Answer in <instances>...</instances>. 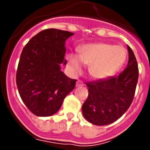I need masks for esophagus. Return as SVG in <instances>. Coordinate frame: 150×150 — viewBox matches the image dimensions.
I'll list each match as a JSON object with an SVG mask.
<instances>
[{
	"label": "esophagus",
	"mask_w": 150,
	"mask_h": 150,
	"mask_svg": "<svg viewBox=\"0 0 150 150\" xmlns=\"http://www.w3.org/2000/svg\"><path fill=\"white\" fill-rule=\"evenodd\" d=\"M84 86V84H83V83L82 81H80V80H77L76 81V87H82Z\"/></svg>",
	"instance_id": "esophagus-1"
}]
</instances>
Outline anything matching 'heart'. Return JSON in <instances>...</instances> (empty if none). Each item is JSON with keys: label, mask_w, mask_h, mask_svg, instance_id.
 Here are the masks:
<instances>
[{"label": "heart", "mask_w": 150, "mask_h": 150, "mask_svg": "<svg viewBox=\"0 0 150 150\" xmlns=\"http://www.w3.org/2000/svg\"><path fill=\"white\" fill-rule=\"evenodd\" d=\"M126 50L120 46L106 43H88L79 50V55L68 54L67 65L71 74L83 71V64L88 66V73L98 80L106 79L120 71L126 61Z\"/></svg>", "instance_id": "1"}]
</instances>
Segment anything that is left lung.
Listing matches in <instances>:
<instances>
[{"instance_id": "1", "label": "left lung", "mask_w": 150, "mask_h": 150, "mask_svg": "<svg viewBox=\"0 0 150 150\" xmlns=\"http://www.w3.org/2000/svg\"><path fill=\"white\" fill-rule=\"evenodd\" d=\"M127 67L117 77L86 83L88 96L82 107L83 116L96 125H107L119 120L128 110L134 96L138 80L137 62L127 46Z\"/></svg>"}]
</instances>
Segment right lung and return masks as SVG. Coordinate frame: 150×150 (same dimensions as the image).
<instances>
[{"mask_svg":"<svg viewBox=\"0 0 150 150\" xmlns=\"http://www.w3.org/2000/svg\"><path fill=\"white\" fill-rule=\"evenodd\" d=\"M74 33L46 29L24 47L16 73L18 93L29 110L38 116L55 114L76 85L61 65H66L65 41Z\"/></svg>","mask_w":150,"mask_h":150,"instance_id":"add662e5","label":"right lung"}]
</instances>
